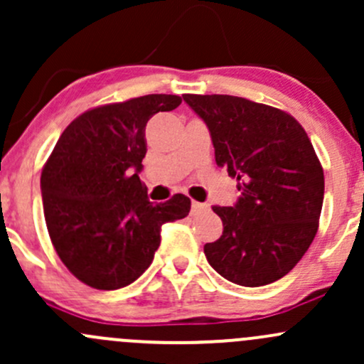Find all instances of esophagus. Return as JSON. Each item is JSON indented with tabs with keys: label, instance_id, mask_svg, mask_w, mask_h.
Instances as JSON below:
<instances>
[{
	"label": "esophagus",
	"instance_id": "obj_1",
	"mask_svg": "<svg viewBox=\"0 0 364 364\" xmlns=\"http://www.w3.org/2000/svg\"><path fill=\"white\" fill-rule=\"evenodd\" d=\"M203 210H208V205H206V203H199V201L191 203V213L193 215L203 212Z\"/></svg>",
	"mask_w": 364,
	"mask_h": 364
}]
</instances>
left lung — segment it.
<instances>
[{
	"label": "left lung",
	"instance_id": "1",
	"mask_svg": "<svg viewBox=\"0 0 364 364\" xmlns=\"http://www.w3.org/2000/svg\"><path fill=\"white\" fill-rule=\"evenodd\" d=\"M206 123L215 161L237 181L234 206H213L224 230L210 265L241 287H264L299 264L318 232L323 166L291 114L232 95H182Z\"/></svg>",
	"mask_w": 364,
	"mask_h": 364
}]
</instances>
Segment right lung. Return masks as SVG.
Returning <instances> with one entry per match:
<instances>
[{
  "label": "right lung",
  "instance_id": "1",
  "mask_svg": "<svg viewBox=\"0 0 364 364\" xmlns=\"http://www.w3.org/2000/svg\"><path fill=\"white\" fill-rule=\"evenodd\" d=\"M181 102L152 93L100 105L57 140L41 171L43 212L57 255L81 283L97 290L134 283L154 259L161 225L189 215V198L154 205L139 178L147 121Z\"/></svg>",
  "mask_w": 364,
  "mask_h": 364
}]
</instances>
